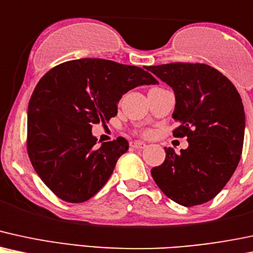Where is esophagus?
Wrapping results in <instances>:
<instances>
[{
  "label": "esophagus",
  "instance_id": "esophagus-1",
  "mask_svg": "<svg viewBox=\"0 0 253 253\" xmlns=\"http://www.w3.org/2000/svg\"><path fill=\"white\" fill-rule=\"evenodd\" d=\"M130 147L135 148V149H143V148L147 147V144L141 141H133V142H130Z\"/></svg>",
  "mask_w": 253,
  "mask_h": 253
}]
</instances>
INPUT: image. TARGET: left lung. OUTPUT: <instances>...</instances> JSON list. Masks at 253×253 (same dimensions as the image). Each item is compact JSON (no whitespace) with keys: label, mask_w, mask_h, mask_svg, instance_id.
<instances>
[{"label":"left lung","mask_w":253,"mask_h":253,"mask_svg":"<svg viewBox=\"0 0 253 253\" xmlns=\"http://www.w3.org/2000/svg\"><path fill=\"white\" fill-rule=\"evenodd\" d=\"M148 71L173 88L174 136H187L180 154L165 148L166 160L151 169L156 185L169 199L185 207L212 200L231 179L245 133V112L232 83L205 64L148 66Z\"/></svg>","instance_id":"left-lung-1"}]
</instances>
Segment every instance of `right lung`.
<instances>
[{
  "instance_id": "add662e5",
  "label": "right lung",
  "mask_w": 253,
  "mask_h": 253,
  "mask_svg": "<svg viewBox=\"0 0 253 253\" xmlns=\"http://www.w3.org/2000/svg\"><path fill=\"white\" fill-rule=\"evenodd\" d=\"M156 84L141 67L94 58L62 62L40 79L28 105L27 150L56 197L84 203L105 185L129 143L118 137L98 145L92 126L115 117L127 91Z\"/></svg>"
}]
</instances>
